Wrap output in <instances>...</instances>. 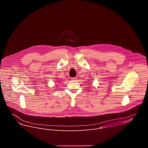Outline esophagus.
Masks as SVG:
<instances>
[{
	"label": "esophagus",
	"mask_w": 148,
	"mask_h": 148,
	"mask_svg": "<svg viewBox=\"0 0 148 148\" xmlns=\"http://www.w3.org/2000/svg\"><path fill=\"white\" fill-rule=\"evenodd\" d=\"M71 79L72 80H77V77H71Z\"/></svg>",
	"instance_id": "esophagus-1"
}]
</instances>
